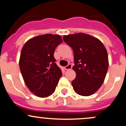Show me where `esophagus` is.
<instances>
[{
  "label": "esophagus",
  "mask_w": 126,
  "mask_h": 126,
  "mask_svg": "<svg viewBox=\"0 0 126 126\" xmlns=\"http://www.w3.org/2000/svg\"><path fill=\"white\" fill-rule=\"evenodd\" d=\"M72 68V64H69L67 66H66V67H64V69H66V70H70V69H71Z\"/></svg>",
  "instance_id": "obj_1"
}]
</instances>
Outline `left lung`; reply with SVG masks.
Listing matches in <instances>:
<instances>
[{
  "label": "left lung",
  "mask_w": 126,
  "mask_h": 126,
  "mask_svg": "<svg viewBox=\"0 0 126 126\" xmlns=\"http://www.w3.org/2000/svg\"><path fill=\"white\" fill-rule=\"evenodd\" d=\"M65 43L74 53L76 78L72 81L75 92L90 96L96 92L105 80L108 68V57L105 46L99 39L85 33L64 35Z\"/></svg>",
  "instance_id": "left-lung-1"
}]
</instances>
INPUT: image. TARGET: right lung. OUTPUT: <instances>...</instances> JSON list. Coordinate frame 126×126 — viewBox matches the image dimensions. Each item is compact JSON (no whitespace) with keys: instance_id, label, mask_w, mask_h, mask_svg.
I'll use <instances>...</instances> for the list:
<instances>
[{"instance_id":"obj_1","label":"right lung","mask_w":126,"mask_h":126,"mask_svg":"<svg viewBox=\"0 0 126 126\" xmlns=\"http://www.w3.org/2000/svg\"><path fill=\"white\" fill-rule=\"evenodd\" d=\"M62 42L60 35L46 34L30 38L22 48L19 61L22 76L26 86L38 97L53 94L62 76L54 53Z\"/></svg>"}]
</instances>
